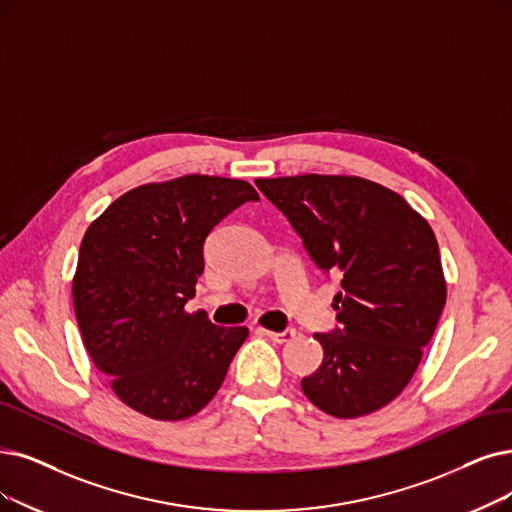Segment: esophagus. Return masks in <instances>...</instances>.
Returning <instances> with one entry per match:
<instances>
[{"label": "esophagus", "instance_id": "esophagus-1", "mask_svg": "<svg viewBox=\"0 0 512 512\" xmlns=\"http://www.w3.org/2000/svg\"><path fill=\"white\" fill-rule=\"evenodd\" d=\"M264 336H267L269 340L277 342V344H283V342H290L294 336H296V330H283V332H271V330H260Z\"/></svg>", "mask_w": 512, "mask_h": 512}]
</instances>
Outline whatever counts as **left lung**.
<instances>
[{
    "instance_id": "8db88e82",
    "label": "left lung",
    "mask_w": 512,
    "mask_h": 512,
    "mask_svg": "<svg viewBox=\"0 0 512 512\" xmlns=\"http://www.w3.org/2000/svg\"><path fill=\"white\" fill-rule=\"evenodd\" d=\"M323 271L342 275L340 330L315 334L319 370L300 386L334 418L367 416L416 374L447 298L437 237L399 193L359 176L258 178Z\"/></svg>"
}]
</instances>
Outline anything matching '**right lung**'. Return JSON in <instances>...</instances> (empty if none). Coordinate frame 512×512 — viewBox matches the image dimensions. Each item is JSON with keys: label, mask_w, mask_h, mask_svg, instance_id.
Wrapping results in <instances>:
<instances>
[{"label": "right lung", "mask_w": 512, "mask_h": 512, "mask_svg": "<svg viewBox=\"0 0 512 512\" xmlns=\"http://www.w3.org/2000/svg\"><path fill=\"white\" fill-rule=\"evenodd\" d=\"M245 180L187 174L115 199L81 239L73 306L86 351L113 393L153 420L206 407L248 327L187 313L203 273V241L245 201Z\"/></svg>", "instance_id": "obj_1"}]
</instances>
